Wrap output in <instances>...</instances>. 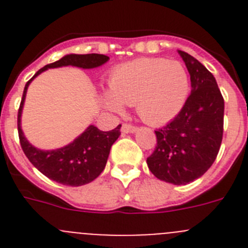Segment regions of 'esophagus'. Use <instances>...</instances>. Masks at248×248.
<instances>
[{
	"instance_id": "esophagus-1",
	"label": "esophagus",
	"mask_w": 248,
	"mask_h": 248,
	"mask_svg": "<svg viewBox=\"0 0 248 248\" xmlns=\"http://www.w3.org/2000/svg\"><path fill=\"white\" fill-rule=\"evenodd\" d=\"M122 131L123 133H130V134H133V133L137 131V126L130 125V124H123Z\"/></svg>"
}]
</instances>
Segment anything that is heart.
Returning a JSON list of instances; mask_svg holds the SVG:
<instances>
[{
    "mask_svg": "<svg viewBox=\"0 0 248 248\" xmlns=\"http://www.w3.org/2000/svg\"><path fill=\"white\" fill-rule=\"evenodd\" d=\"M108 88L100 99L109 111L120 114L123 105L135 107L143 122L160 125L180 113L189 97L190 78L180 62L138 58L114 68Z\"/></svg>",
    "mask_w": 248,
    "mask_h": 248,
    "instance_id": "b5f03b06",
    "label": "heart"
}]
</instances>
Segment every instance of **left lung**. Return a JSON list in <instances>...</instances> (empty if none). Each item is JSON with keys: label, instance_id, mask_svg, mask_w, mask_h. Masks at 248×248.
Here are the masks:
<instances>
[{"label": "left lung", "instance_id": "obj_1", "mask_svg": "<svg viewBox=\"0 0 248 248\" xmlns=\"http://www.w3.org/2000/svg\"><path fill=\"white\" fill-rule=\"evenodd\" d=\"M177 53L189 71L191 93L180 113L155 131L157 144L146 163L159 180L186 185L202 176L217 156L225 103L211 72L189 53Z\"/></svg>", "mask_w": 248, "mask_h": 248}]
</instances>
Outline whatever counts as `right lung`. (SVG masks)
<instances>
[{
	"instance_id": "obj_1",
	"label": "right lung",
	"mask_w": 248,
	"mask_h": 248,
	"mask_svg": "<svg viewBox=\"0 0 248 248\" xmlns=\"http://www.w3.org/2000/svg\"><path fill=\"white\" fill-rule=\"evenodd\" d=\"M109 57L104 54H67L54 63L45 65L26 83L21 105L18 109V135L22 150L28 157L32 165L43 175L67 186H82L97 179L104 170L108 160L110 148L120 135V126L110 131H102L94 125H89L79 137L63 148L54 150H41L36 148L25 137L21 126L22 109L25 105L28 85L37 76L47 71L48 68H59L73 65V67L92 69L108 62Z\"/></svg>"
}]
</instances>
